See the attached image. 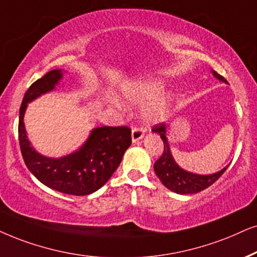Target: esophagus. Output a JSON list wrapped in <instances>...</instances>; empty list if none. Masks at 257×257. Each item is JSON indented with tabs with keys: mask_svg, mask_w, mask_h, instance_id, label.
I'll list each match as a JSON object with an SVG mask.
<instances>
[{
	"mask_svg": "<svg viewBox=\"0 0 257 257\" xmlns=\"http://www.w3.org/2000/svg\"><path fill=\"white\" fill-rule=\"evenodd\" d=\"M145 136V131L142 128H134L132 131V141L136 144Z\"/></svg>",
	"mask_w": 257,
	"mask_h": 257,
	"instance_id": "34e87169",
	"label": "esophagus"
}]
</instances>
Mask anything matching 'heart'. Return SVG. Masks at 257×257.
<instances>
[{
    "instance_id": "1",
    "label": "heart",
    "mask_w": 257,
    "mask_h": 257,
    "mask_svg": "<svg viewBox=\"0 0 257 257\" xmlns=\"http://www.w3.org/2000/svg\"><path fill=\"white\" fill-rule=\"evenodd\" d=\"M162 90H164V83L158 79H149L126 85L124 87V95L126 98L136 103V104H144L148 100L154 99ZM170 105L171 95L170 93H162L145 109V119L151 123L162 121L167 116Z\"/></svg>"
}]
</instances>
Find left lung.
<instances>
[{
	"mask_svg": "<svg viewBox=\"0 0 257 257\" xmlns=\"http://www.w3.org/2000/svg\"><path fill=\"white\" fill-rule=\"evenodd\" d=\"M211 72H212L213 77L220 82L226 83L225 78H223L216 71L211 70ZM152 132L160 135L162 141H164V154L154 164V172L161 183L164 184V186L171 190L172 192L178 194H193L200 192V191L211 186L216 180H218V178L229 166L228 165V166L212 174H197L184 170L175 162L173 155H172L167 139V125L161 123L160 125H155L152 129Z\"/></svg>",
	"mask_w": 257,
	"mask_h": 257,
	"instance_id": "left-lung-1",
	"label": "left lung"
}]
</instances>
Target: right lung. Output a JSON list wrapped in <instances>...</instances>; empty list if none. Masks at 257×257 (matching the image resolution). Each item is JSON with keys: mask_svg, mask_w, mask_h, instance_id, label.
<instances>
[{"mask_svg": "<svg viewBox=\"0 0 257 257\" xmlns=\"http://www.w3.org/2000/svg\"><path fill=\"white\" fill-rule=\"evenodd\" d=\"M63 77V70H52L26 91L19 117V142L26 166L40 183L65 194L87 196L105 185L117 170L132 145V132L128 126H98L73 153L59 158L40 154L27 136L25 112L28 103L53 91Z\"/></svg>", "mask_w": 257, "mask_h": 257, "instance_id": "obj_1", "label": "right lung"}]
</instances>
